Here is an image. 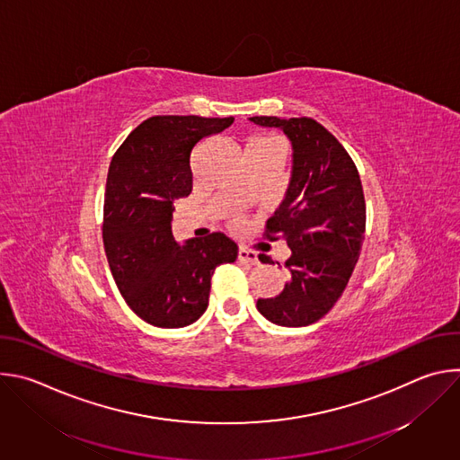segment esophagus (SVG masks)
<instances>
[{
	"mask_svg": "<svg viewBox=\"0 0 460 460\" xmlns=\"http://www.w3.org/2000/svg\"><path fill=\"white\" fill-rule=\"evenodd\" d=\"M238 260L240 261H247V264H258V256L254 251L247 249V247H240L238 249Z\"/></svg>",
	"mask_w": 460,
	"mask_h": 460,
	"instance_id": "34e87169",
	"label": "esophagus"
}]
</instances>
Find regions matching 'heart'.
<instances>
[{
	"instance_id": "heart-1",
	"label": "heart",
	"mask_w": 460,
	"mask_h": 460,
	"mask_svg": "<svg viewBox=\"0 0 460 460\" xmlns=\"http://www.w3.org/2000/svg\"><path fill=\"white\" fill-rule=\"evenodd\" d=\"M251 144H275V146H279V142L275 138H254Z\"/></svg>"
}]
</instances>
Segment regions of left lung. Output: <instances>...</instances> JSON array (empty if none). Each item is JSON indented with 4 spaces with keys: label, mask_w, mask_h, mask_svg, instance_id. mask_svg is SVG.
<instances>
[{
    "label": "left lung",
    "mask_w": 460,
    "mask_h": 460,
    "mask_svg": "<svg viewBox=\"0 0 460 460\" xmlns=\"http://www.w3.org/2000/svg\"><path fill=\"white\" fill-rule=\"evenodd\" d=\"M249 119L284 130L293 147L286 199L266 226L268 238L280 236L291 249L289 282L277 296L258 298L256 309L277 325H309L342 296L360 256L366 231L360 176L342 144L318 121L305 116Z\"/></svg>",
    "instance_id": "8db88e82"
}]
</instances>
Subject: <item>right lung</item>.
Segmentation results:
<instances>
[{
	"label": "right lung",
	"mask_w": 460,
	"mask_h": 460,
	"mask_svg": "<svg viewBox=\"0 0 460 460\" xmlns=\"http://www.w3.org/2000/svg\"><path fill=\"white\" fill-rule=\"evenodd\" d=\"M234 118L153 116L114 153L107 174L103 245L127 305L156 327H183L209 304L211 277L236 260L224 233L180 245L171 229L174 200L192 189L190 153Z\"/></svg>",
	"instance_id": "add662e5"
}]
</instances>
